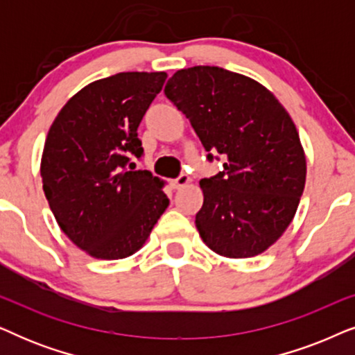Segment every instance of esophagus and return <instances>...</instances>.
I'll return each mask as SVG.
<instances>
[{"instance_id":"esophagus-1","label":"esophagus","mask_w":355,"mask_h":355,"mask_svg":"<svg viewBox=\"0 0 355 355\" xmlns=\"http://www.w3.org/2000/svg\"><path fill=\"white\" fill-rule=\"evenodd\" d=\"M191 182V178L187 176V174H179V176L174 179L173 181V187L174 189H181V187H184V186H187V184Z\"/></svg>"}]
</instances>
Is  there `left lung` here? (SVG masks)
Wrapping results in <instances>:
<instances>
[{"label": "left lung", "mask_w": 355, "mask_h": 355, "mask_svg": "<svg viewBox=\"0 0 355 355\" xmlns=\"http://www.w3.org/2000/svg\"><path fill=\"white\" fill-rule=\"evenodd\" d=\"M164 95L191 121L223 171L203 178L196 226L213 252L259 255L279 239L305 186V157L295 125L275 95L249 77L218 66L181 69Z\"/></svg>", "instance_id": "1"}]
</instances>
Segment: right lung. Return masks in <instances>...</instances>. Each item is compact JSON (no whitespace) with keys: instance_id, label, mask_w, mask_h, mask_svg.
<instances>
[{"instance_id":"add662e5","label":"right lung","mask_w":355,"mask_h":355,"mask_svg":"<svg viewBox=\"0 0 355 355\" xmlns=\"http://www.w3.org/2000/svg\"><path fill=\"white\" fill-rule=\"evenodd\" d=\"M166 72H119L87 85L62 106L42 157L43 191L62 232L103 260L132 255L169 205L147 169L137 128Z\"/></svg>"}]
</instances>
